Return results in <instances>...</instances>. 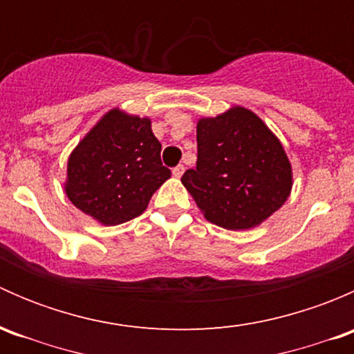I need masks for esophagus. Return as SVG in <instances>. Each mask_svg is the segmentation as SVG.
<instances>
[{
	"instance_id": "obj_1",
	"label": "esophagus",
	"mask_w": 354,
	"mask_h": 354,
	"mask_svg": "<svg viewBox=\"0 0 354 354\" xmlns=\"http://www.w3.org/2000/svg\"><path fill=\"white\" fill-rule=\"evenodd\" d=\"M183 173H185V166H183V164H180V166H176L173 169V176L174 178H181V174H183Z\"/></svg>"
}]
</instances>
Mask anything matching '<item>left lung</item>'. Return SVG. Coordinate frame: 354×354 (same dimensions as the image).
<instances>
[{"label": "left lung", "mask_w": 354, "mask_h": 354, "mask_svg": "<svg viewBox=\"0 0 354 354\" xmlns=\"http://www.w3.org/2000/svg\"><path fill=\"white\" fill-rule=\"evenodd\" d=\"M197 167L181 176L209 223L252 230L284 205L292 167L274 131L243 106L197 121Z\"/></svg>", "instance_id": "obj_1"}]
</instances>
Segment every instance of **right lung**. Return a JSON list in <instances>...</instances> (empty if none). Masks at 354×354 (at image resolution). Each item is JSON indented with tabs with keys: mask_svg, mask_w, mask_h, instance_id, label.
<instances>
[{
	"mask_svg": "<svg viewBox=\"0 0 354 354\" xmlns=\"http://www.w3.org/2000/svg\"><path fill=\"white\" fill-rule=\"evenodd\" d=\"M167 178L151 118L113 108L71 151L63 187L85 216L116 226L140 216Z\"/></svg>",
	"mask_w": 354,
	"mask_h": 354,
	"instance_id": "add662e5",
	"label": "right lung"
}]
</instances>
